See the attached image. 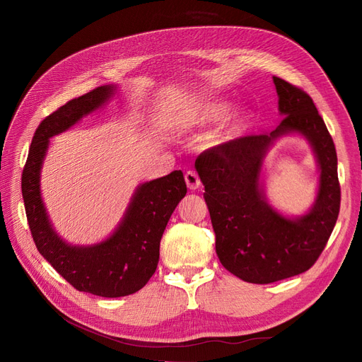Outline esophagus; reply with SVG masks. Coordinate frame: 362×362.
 <instances>
[{"label":"esophagus","mask_w":362,"mask_h":362,"mask_svg":"<svg viewBox=\"0 0 362 362\" xmlns=\"http://www.w3.org/2000/svg\"><path fill=\"white\" fill-rule=\"evenodd\" d=\"M184 180H185V184H187V187H189L190 190H196V189H199V185H201V180H199L198 173H196V172H193V170H189L187 173L184 175Z\"/></svg>","instance_id":"1"}]
</instances>
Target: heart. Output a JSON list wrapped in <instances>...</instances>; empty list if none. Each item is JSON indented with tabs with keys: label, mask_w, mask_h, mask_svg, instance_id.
<instances>
[{
	"label": "heart",
	"mask_w": 362,
	"mask_h": 362,
	"mask_svg": "<svg viewBox=\"0 0 362 362\" xmlns=\"http://www.w3.org/2000/svg\"><path fill=\"white\" fill-rule=\"evenodd\" d=\"M228 110V104L221 101H205L198 103L194 105H190L187 108H182L177 115H175V124L185 128L199 127L211 124L214 120L221 119ZM246 120V112L243 108H237V110L231 112L226 119L223 120L222 127L218 128L216 139L218 141H226L229 139L235 137L240 131H242Z\"/></svg>",
	"instance_id": "1"
}]
</instances>
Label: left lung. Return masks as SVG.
<instances>
[{
    "instance_id": "obj_1",
    "label": "left lung",
    "mask_w": 362,
    "mask_h": 362,
    "mask_svg": "<svg viewBox=\"0 0 362 362\" xmlns=\"http://www.w3.org/2000/svg\"><path fill=\"white\" fill-rule=\"evenodd\" d=\"M281 124L269 134L247 136L205 151L194 166L216 234L222 266L252 284H270L308 270L331 237L339 211L337 152L308 93L273 76ZM296 134L309 141L320 166V187L310 210L286 216L272 207L262 185L271 146Z\"/></svg>"
}]
</instances>
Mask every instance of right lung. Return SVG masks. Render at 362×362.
<instances>
[{
	"label": "right lung",
	"instance_id": "1",
	"mask_svg": "<svg viewBox=\"0 0 362 362\" xmlns=\"http://www.w3.org/2000/svg\"><path fill=\"white\" fill-rule=\"evenodd\" d=\"M116 90L115 84L101 86L43 119L33 136L23 172L27 221L40 255L76 290L101 298H122L146 286L158 264L164 229L187 193L181 170L141 182L115 231L100 243L71 245L54 229L40 190V172L49 139L101 108Z\"/></svg>",
	"mask_w": 362,
	"mask_h": 362
}]
</instances>
